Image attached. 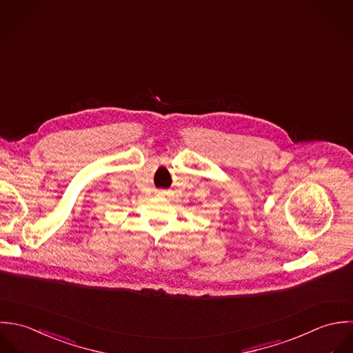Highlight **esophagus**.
Masks as SVG:
<instances>
[{"instance_id": "obj_1", "label": "esophagus", "mask_w": 353, "mask_h": 353, "mask_svg": "<svg viewBox=\"0 0 353 353\" xmlns=\"http://www.w3.org/2000/svg\"><path fill=\"white\" fill-rule=\"evenodd\" d=\"M157 194H158V195H163V194H165V191H158Z\"/></svg>"}]
</instances>
